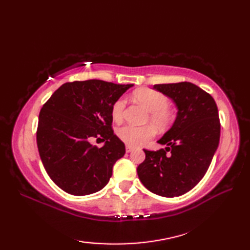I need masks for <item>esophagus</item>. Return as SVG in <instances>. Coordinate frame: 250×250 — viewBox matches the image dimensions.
<instances>
[{"mask_svg": "<svg viewBox=\"0 0 250 250\" xmlns=\"http://www.w3.org/2000/svg\"><path fill=\"white\" fill-rule=\"evenodd\" d=\"M125 150H126V152H132V151L134 150V148H132V147H130V146H126Z\"/></svg>", "mask_w": 250, "mask_h": 250, "instance_id": "obj_1", "label": "esophagus"}]
</instances>
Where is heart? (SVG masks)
<instances>
[{
    "label": "heart",
    "instance_id": "b5f03b06",
    "mask_svg": "<svg viewBox=\"0 0 250 250\" xmlns=\"http://www.w3.org/2000/svg\"><path fill=\"white\" fill-rule=\"evenodd\" d=\"M134 99L149 111V121L156 128L163 130L171 125L173 114L168 107V99L163 93L152 89H141L133 94ZM125 109V100L120 98L111 107V117L117 122L124 118ZM119 139L131 147H136L155 136V129L151 125L134 126L126 125L117 131Z\"/></svg>",
    "mask_w": 250,
    "mask_h": 250
}]
</instances>
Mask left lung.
<instances>
[{"label": "left lung", "mask_w": 250, "mask_h": 250, "mask_svg": "<svg viewBox=\"0 0 250 250\" xmlns=\"http://www.w3.org/2000/svg\"><path fill=\"white\" fill-rule=\"evenodd\" d=\"M153 89L173 100L177 116L158 141L166 149L146 150L137 175L152 193L174 198L187 193L204 177L219 145L218 108L211 95L194 83L155 84Z\"/></svg>", "instance_id": "1"}]
</instances>
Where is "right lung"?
Listing matches in <instances>:
<instances>
[{"label": "right lung", "instance_id": "add662e5", "mask_svg": "<svg viewBox=\"0 0 250 250\" xmlns=\"http://www.w3.org/2000/svg\"><path fill=\"white\" fill-rule=\"evenodd\" d=\"M133 84L99 79L63 83L44 104L36 132L37 148L47 174L73 195L98 192L108 184L125 146L111 129V107ZM92 137L105 144L92 146Z\"/></svg>", "mask_w": 250, "mask_h": 250}]
</instances>
